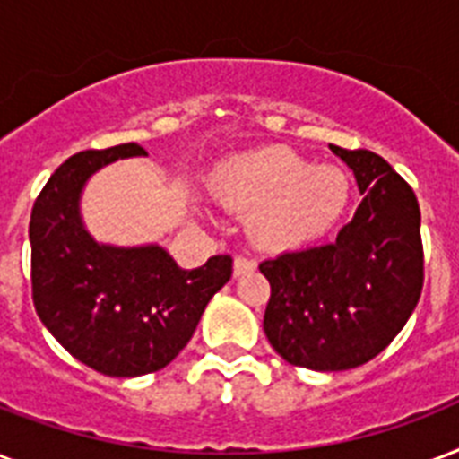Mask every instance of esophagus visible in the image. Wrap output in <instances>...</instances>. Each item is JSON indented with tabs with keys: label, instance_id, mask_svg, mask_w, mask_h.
<instances>
[{
	"label": "esophagus",
	"instance_id": "1",
	"mask_svg": "<svg viewBox=\"0 0 459 459\" xmlns=\"http://www.w3.org/2000/svg\"><path fill=\"white\" fill-rule=\"evenodd\" d=\"M255 269H257V262H255V259L243 257V255L233 259V273H236V276H245V273H252Z\"/></svg>",
	"mask_w": 459,
	"mask_h": 459
}]
</instances>
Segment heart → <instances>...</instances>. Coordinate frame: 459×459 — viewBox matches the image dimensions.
Returning <instances> with one entry per match:
<instances>
[{"label": "heart", "mask_w": 459, "mask_h": 459, "mask_svg": "<svg viewBox=\"0 0 459 459\" xmlns=\"http://www.w3.org/2000/svg\"><path fill=\"white\" fill-rule=\"evenodd\" d=\"M226 207L250 216L255 240L295 250L333 229L350 202V180L338 166H312L286 145H272L223 161L212 180Z\"/></svg>", "instance_id": "b5f03b06"}]
</instances>
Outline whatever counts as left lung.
I'll return each mask as SVG.
<instances>
[{"instance_id":"left-lung-1","label":"left lung","mask_w":459,"mask_h":459,"mask_svg":"<svg viewBox=\"0 0 459 459\" xmlns=\"http://www.w3.org/2000/svg\"><path fill=\"white\" fill-rule=\"evenodd\" d=\"M331 152L352 169L362 204L333 243L259 264L272 298L264 333L286 362L345 371L391 345L424 286L421 214L414 190L369 150Z\"/></svg>"}]
</instances>
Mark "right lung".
I'll use <instances>...</instances> for the list:
<instances>
[{"label": "right lung", "instance_id": "right-lung-1", "mask_svg": "<svg viewBox=\"0 0 459 459\" xmlns=\"http://www.w3.org/2000/svg\"><path fill=\"white\" fill-rule=\"evenodd\" d=\"M143 154L126 143L68 157L38 195L28 230L38 316L78 362L118 378L152 374L176 359L233 273L229 255L187 272L159 245H100L85 230V180L117 159Z\"/></svg>", "mask_w": 459, "mask_h": 459}]
</instances>
